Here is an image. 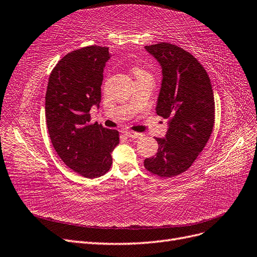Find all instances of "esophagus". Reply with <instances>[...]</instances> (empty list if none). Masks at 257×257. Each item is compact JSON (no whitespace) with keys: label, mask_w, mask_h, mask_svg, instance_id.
Segmentation results:
<instances>
[{"label":"esophagus","mask_w":257,"mask_h":257,"mask_svg":"<svg viewBox=\"0 0 257 257\" xmlns=\"http://www.w3.org/2000/svg\"><path fill=\"white\" fill-rule=\"evenodd\" d=\"M123 134L125 135L126 137H128V138H141V134H138V133H134V132H130V131H125V132H123Z\"/></svg>","instance_id":"1"}]
</instances>
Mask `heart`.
Masks as SVG:
<instances>
[{
	"label": "heart",
	"instance_id": "b5f03b06",
	"mask_svg": "<svg viewBox=\"0 0 257 257\" xmlns=\"http://www.w3.org/2000/svg\"><path fill=\"white\" fill-rule=\"evenodd\" d=\"M134 75L136 76V78H138V77H144V76H149L147 74V72H145L144 69L139 68V67H136L134 69Z\"/></svg>",
	"mask_w": 257,
	"mask_h": 257
}]
</instances>
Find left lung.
<instances>
[{
	"label": "left lung",
	"instance_id": "8db88e82",
	"mask_svg": "<svg viewBox=\"0 0 257 257\" xmlns=\"http://www.w3.org/2000/svg\"><path fill=\"white\" fill-rule=\"evenodd\" d=\"M145 49L162 68L155 110L168 119V128L164 138H155L158 153L144 165L169 178L189 169L208 143L214 125L213 91L205 68L188 51L168 43Z\"/></svg>",
	"mask_w": 257,
	"mask_h": 257
}]
</instances>
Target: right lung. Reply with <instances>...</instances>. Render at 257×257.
<instances>
[{"label": "right lung", "instance_id": "obj_1", "mask_svg": "<svg viewBox=\"0 0 257 257\" xmlns=\"http://www.w3.org/2000/svg\"><path fill=\"white\" fill-rule=\"evenodd\" d=\"M107 47L89 46L67 53L52 69L46 92V121L54 150L65 164L85 178L106 174L119 132L91 124L89 113L99 107Z\"/></svg>", "mask_w": 257, "mask_h": 257}]
</instances>
